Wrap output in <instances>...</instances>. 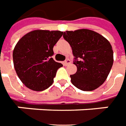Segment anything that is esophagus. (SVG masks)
I'll list each match as a JSON object with an SVG mask.
<instances>
[{
	"mask_svg": "<svg viewBox=\"0 0 126 126\" xmlns=\"http://www.w3.org/2000/svg\"><path fill=\"white\" fill-rule=\"evenodd\" d=\"M71 64V60H69V59H66L64 62V64L65 66H67V65H69Z\"/></svg>",
	"mask_w": 126,
	"mask_h": 126,
	"instance_id": "1",
	"label": "esophagus"
}]
</instances>
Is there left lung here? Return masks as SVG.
<instances>
[{
    "mask_svg": "<svg viewBox=\"0 0 126 126\" xmlns=\"http://www.w3.org/2000/svg\"><path fill=\"white\" fill-rule=\"evenodd\" d=\"M63 37L72 48L77 66L71 81L82 91H93L103 85L112 69V46L103 36L88 29L66 31Z\"/></svg>",
    "mask_w": 126,
    "mask_h": 126,
    "instance_id": "obj_1",
    "label": "left lung"
}]
</instances>
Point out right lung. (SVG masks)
I'll list each match as a JSON object with an SVG mask.
<instances>
[{
	"mask_svg": "<svg viewBox=\"0 0 126 126\" xmlns=\"http://www.w3.org/2000/svg\"><path fill=\"white\" fill-rule=\"evenodd\" d=\"M63 32L36 30L22 37L13 50L15 71L23 84L36 92L53 84L57 69L63 65L53 59V47Z\"/></svg>",
	"mask_w": 126,
	"mask_h": 126,
	"instance_id": "add662e5",
	"label": "right lung"
}]
</instances>
